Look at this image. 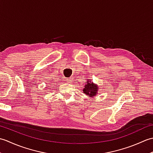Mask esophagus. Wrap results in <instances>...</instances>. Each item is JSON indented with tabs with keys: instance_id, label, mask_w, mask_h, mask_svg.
Listing matches in <instances>:
<instances>
[{
	"instance_id": "esophagus-1",
	"label": "esophagus",
	"mask_w": 153,
	"mask_h": 153,
	"mask_svg": "<svg viewBox=\"0 0 153 153\" xmlns=\"http://www.w3.org/2000/svg\"><path fill=\"white\" fill-rule=\"evenodd\" d=\"M66 82H67L68 83H71V81H72V79L70 78V77H69V78H66Z\"/></svg>"
}]
</instances>
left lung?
I'll list each match as a JSON object with an SVG mask.
<instances>
[{"label": "left lung", "mask_w": 153, "mask_h": 153, "mask_svg": "<svg viewBox=\"0 0 153 153\" xmlns=\"http://www.w3.org/2000/svg\"><path fill=\"white\" fill-rule=\"evenodd\" d=\"M87 82V84L85 85V88L83 90V93H85L87 95L93 97L97 94L98 87H97V85L94 84L91 80Z\"/></svg>", "instance_id": "obj_1"}]
</instances>
